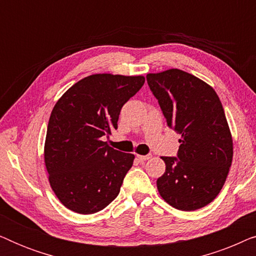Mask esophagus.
Returning <instances> with one entry per match:
<instances>
[{
  "label": "esophagus",
  "instance_id": "esophagus-1",
  "mask_svg": "<svg viewBox=\"0 0 256 256\" xmlns=\"http://www.w3.org/2000/svg\"><path fill=\"white\" fill-rule=\"evenodd\" d=\"M138 158L140 160H148L152 158V155H138Z\"/></svg>",
  "mask_w": 256,
  "mask_h": 256
}]
</instances>
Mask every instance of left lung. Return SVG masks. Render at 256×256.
Masks as SVG:
<instances>
[{
  "label": "left lung",
  "instance_id": "obj_1",
  "mask_svg": "<svg viewBox=\"0 0 256 256\" xmlns=\"http://www.w3.org/2000/svg\"><path fill=\"white\" fill-rule=\"evenodd\" d=\"M166 124L180 132L176 157H160L166 172L157 180L160 197L180 211H194L214 200L233 158V140L216 90L202 79L170 68L146 74Z\"/></svg>",
  "mask_w": 256,
  "mask_h": 256
}]
</instances>
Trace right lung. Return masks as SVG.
<instances>
[{"mask_svg":"<svg viewBox=\"0 0 256 256\" xmlns=\"http://www.w3.org/2000/svg\"><path fill=\"white\" fill-rule=\"evenodd\" d=\"M144 80L143 76L96 73L76 82L56 102L44 162L52 191L65 208L92 214L118 197L135 156L112 148L102 136L118 129L122 106Z\"/></svg>","mask_w":256,"mask_h":256,"instance_id":"obj_1","label":"right lung"}]
</instances>
